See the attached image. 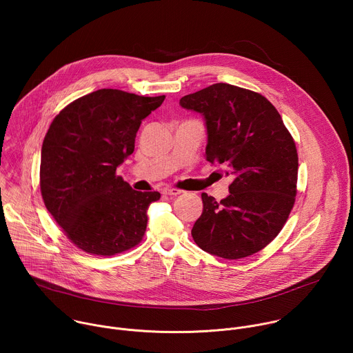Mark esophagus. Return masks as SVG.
<instances>
[{
  "label": "esophagus",
  "instance_id": "esophagus-1",
  "mask_svg": "<svg viewBox=\"0 0 353 353\" xmlns=\"http://www.w3.org/2000/svg\"><path fill=\"white\" fill-rule=\"evenodd\" d=\"M181 192L183 191L179 188H163V194H166V195H179Z\"/></svg>",
  "mask_w": 353,
  "mask_h": 353
}]
</instances>
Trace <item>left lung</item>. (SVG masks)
Instances as JSON below:
<instances>
[{
    "label": "left lung",
    "instance_id": "1",
    "mask_svg": "<svg viewBox=\"0 0 353 353\" xmlns=\"http://www.w3.org/2000/svg\"><path fill=\"white\" fill-rule=\"evenodd\" d=\"M180 106L204 116L205 158L233 177L221 203L201 194L194 241L228 260L257 253L278 236L294 204L299 162L292 135L268 99L234 85L214 83L181 97Z\"/></svg>",
    "mask_w": 353,
    "mask_h": 353
}]
</instances>
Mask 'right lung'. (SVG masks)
<instances>
[{
	"instance_id": "1",
	"label": "right lung",
	"mask_w": 353,
	"mask_h": 353,
	"mask_svg": "<svg viewBox=\"0 0 353 353\" xmlns=\"http://www.w3.org/2000/svg\"><path fill=\"white\" fill-rule=\"evenodd\" d=\"M165 94L99 89L64 108L41 146L40 191L67 237L93 256H114L143 237L158 191H135L116 176L134 152L137 131Z\"/></svg>"
}]
</instances>
